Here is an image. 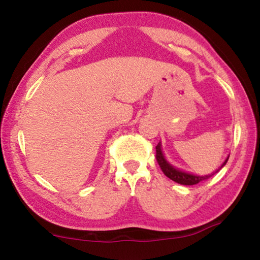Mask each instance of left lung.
<instances>
[{
	"instance_id": "1",
	"label": "left lung",
	"mask_w": 260,
	"mask_h": 260,
	"mask_svg": "<svg viewBox=\"0 0 260 260\" xmlns=\"http://www.w3.org/2000/svg\"><path fill=\"white\" fill-rule=\"evenodd\" d=\"M227 157L226 160L222 165H221V168H223L224 165H226V162L228 160ZM155 159H157L159 166H160L161 171L164 172V175L166 177H169L172 181L176 182V183H179V184H183V185H193V184H197V183L202 182V181H206V179H208L209 177H212V175H208V176H195V175H191V174H186V172H183L181 170H177V169H175L174 166H171L169 164L168 161L165 160L164 158V154H162L161 152V148H160V144H158L157 146H155ZM220 168V169H221ZM219 169V170H220ZM217 170V171H219ZM215 171V172H217Z\"/></svg>"
}]
</instances>
